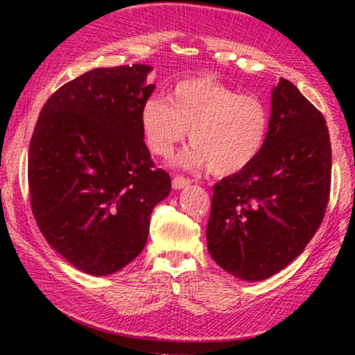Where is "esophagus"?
<instances>
[{
    "instance_id": "obj_1",
    "label": "esophagus",
    "mask_w": 355,
    "mask_h": 355,
    "mask_svg": "<svg viewBox=\"0 0 355 355\" xmlns=\"http://www.w3.org/2000/svg\"><path fill=\"white\" fill-rule=\"evenodd\" d=\"M187 185H190V180L189 178H183V177H173V180H172V187L175 190H180V189H183V187H187Z\"/></svg>"
}]
</instances>
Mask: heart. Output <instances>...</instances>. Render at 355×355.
<instances>
[{"mask_svg":"<svg viewBox=\"0 0 355 355\" xmlns=\"http://www.w3.org/2000/svg\"><path fill=\"white\" fill-rule=\"evenodd\" d=\"M148 150L172 155L183 138L191 146L177 160L183 168H211L217 175L243 172L262 153L270 128L266 101L209 78L185 80L168 95L148 98L140 112Z\"/></svg>","mask_w":355,"mask_h":355,"instance_id":"b5f03b06","label":"heart"}]
</instances>
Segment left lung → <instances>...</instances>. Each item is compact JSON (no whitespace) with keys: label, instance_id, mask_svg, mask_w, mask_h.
Masks as SVG:
<instances>
[{"label":"left lung","instance_id":"1","mask_svg":"<svg viewBox=\"0 0 355 355\" xmlns=\"http://www.w3.org/2000/svg\"><path fill=\"white\" fill-rule=\"evenodd\" d=\"M332 150L324 116L295 85L272 89L267 144L243 172L214 185L207 247L225 272L268 279L297 259L320 227Z\"/></svg>","mask_w":355,"mask_h":355}]
</instances>
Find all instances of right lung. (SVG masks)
I'll use <instances>...</instances> for the list:
<instances>
[{"label":"right lung","instance_id":"obj_1","mask_svg":"<svg viewBox=\"0 0 355 355\" xmlns=\"http://www.w3.org/2000/svg\"><path fill=\"white\" fill-rule=\"evenodd\" d=\"M152 67L95 68L48 98L28 152L31 209L46 242L73 267L110 275L144 250L168 173L144 141Z\"/></svg>","mask_w":355,"mask_h":355}]
</instances>
